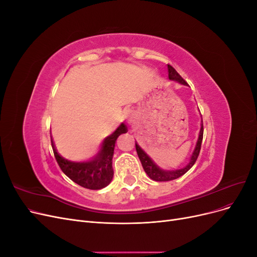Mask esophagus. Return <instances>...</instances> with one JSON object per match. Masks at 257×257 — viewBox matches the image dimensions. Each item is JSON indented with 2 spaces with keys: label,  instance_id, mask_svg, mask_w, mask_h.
Masks as SVG:
<instances>
[{
  "label": "esophagus",
  "instance_id": "34e87169",
  "mask_svg": "<svg viewBox=\"0 0 257 257\" xmlns=\"http://www.w3.org/2000/svg\"><path fill=\"white\" fill-rule=\"evenodd\" d=\"M124 115H125V119H126L128 122L133 121V112H132L131 110H127V111L124 112Z\"/></svg>",
  "mask_w": 257,
  "mask_h": 257
}]
</instances>
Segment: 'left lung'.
I'll return each instance as SVG.
<instances>
[{
  "mask_svg": "<svg viewBox=\"0 0 257 257\" xmlns=\"http://www.w3.org/2000/svg\"><path fill=\"white\" fill-rule=\"evenodd\" d=\"M167 68H168V78H169V80L177 81L180 84L188 85V83H186L182 77L177 73V71L172 65H167ZM203 135H204V125H203V119H201V125H200L198 139H197V143H196V146H195V149H194V151L191 155L190 162L183 168H179V169H175V170H166V169H162L161 167H159L152 161V159L149 157V155H148L136 143V145H135L136 151H137L139 160H141V162H142V165L145 169L146 174L149 176L152 179V180L161 181V182L162 181L175 180V179L183 176L186 172H188V170H190L192 168V166L194 164H195V162H196L198 155H199L201 142H203Z\"/></svg>",
  "mask_w": 257,
  "mask_h": 257,
  "instance_id": "1",
  "label": "left lung"
}]
</instances>
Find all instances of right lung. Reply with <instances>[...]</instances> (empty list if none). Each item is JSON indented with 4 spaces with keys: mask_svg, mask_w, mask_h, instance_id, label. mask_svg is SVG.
<instances>
[{
    "mask_svg": "<svg viewBox=\"0 0 257 257\" xmlns=\"http://www.w3.org/2000/svg\"><path fill=\"white\" fill-rule=\"evenodd\" d=\"M126 126L121 123L120 126L111 135L104 139L97 154L89 161L74 162L62 158L56 149L52 138L51 146L60 168L71 180L85 189L100 190L107 186L112 180V157L114 145L116 138L121 134L126 133Z\"/></svg>",
    "mask_w": 257,
    "mask_h": 257,
    "instance_id": "1",
    "label": "right lung"
}]
</instances>
